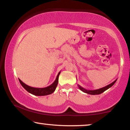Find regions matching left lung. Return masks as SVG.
<instances>
[{"label": "left lung", "instance_id": "8db88e82", "mask_svg": "<svg viewBox=\"0 0 130 130\" xmlns=\"http://www.w3.org/2000/svg\"><path fill=\"white\" fill-rule=\"evenodd\" d=\"M116 79L115 81H113L112 83H111V84L107 85V86L104 87V88H100V89H96V90H88V89H86L83 88V87H82L81 86H80L79 85H78V87H79V88L82 91L85 92V93H86L88 94H89V95H99V94H101L103 93V92L105 91L108 89L111 88V86H112L113 85L115 84V83L117 81Z\"/></svg>", "mask_w": 130, "mask_h": 130}]
</instances>
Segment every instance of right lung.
I'll return each mask as SVG.
<instances>
[{"mask_svg":"<svg viewBox=\"0 0 130 130\" xmlns=\"http://www.w3.org/2000/svg\"><path fill=\"white\" fill-rule=\"evenodd\" d=\"M60 74V72L58 73L57 76L55 81L53 82L52 84L50 86L45 87V88H34V87H31L28 86V85H26L22 81H21L20 79H19V81L20 83L22 85L23 88L25 89L26 91H28L29 93L34 95L35 96H45L48 95H50V94L53 93V92L56 90V87L58 85V77Z\"/></svg>","mask_w":130,"mask_h":130,"instance_id":"obj_1","label":"right lung"}]
</instances>
